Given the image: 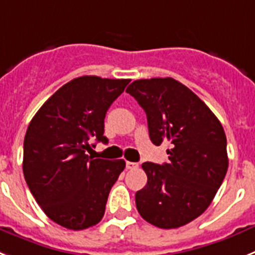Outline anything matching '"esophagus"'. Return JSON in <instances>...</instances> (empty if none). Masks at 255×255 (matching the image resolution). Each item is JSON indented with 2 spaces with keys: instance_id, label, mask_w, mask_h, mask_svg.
I'll return each mask as SVG.
<instances>
[{
  "instance_id": "esophagus-1",
  "label": "esophagus",
  "mask_w": 255,
  "mask_h": 255,
  "mask_svg": "<svg viewBox=\"0 0 255 255\" xmlns=\"http://www.w3.org/2000/svg\"><path fill=\"white\" fill-rule=\"evenodd\" d=\"M126 168H127V169H136V168H138V164H137V163H133V161H127V163H126Z\"/></svg>"
}]
</instances>
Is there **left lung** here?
<instances>
[{"mask_svg": "<svg viewBox=\"0 0 255 255\" xmlns=\"http://www.w3.org/2000/svg\"><path fill=\"white\" fill-rule=\"evenodd\" d=\"M145 110L150 140L169 142V161H146L147 183L136 192L143 220L177 229L205 212L229 168L221 122L190 88L173 78L138 79L126 90Z\"/></svg>", "mask_w": 255, "mask_h": 255, "instance_id": "left-lung-1", "label": "left lung"}]
</instances>
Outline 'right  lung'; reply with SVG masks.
I'll return each instance as SVG.
<instances>
[{"label":"right lung","mask_w":255,"mask_h":255,"mask_svg":"<svg viewBox=\"0 0 255 255\" xmlns=\"http://www.w3.org/2000/svg\"><path fill=\"white\" fill-rule=\"evenodd\" d=\"M128 83L96 75L74 78L41 106L28 126L26 185L46 216L65 229L78 231L100 222L110 190L125 169L123 159H92L86 150L91 140L108 142L106 112Z\"/></svg>","instance_id":"add662e5"}]
</instances>
